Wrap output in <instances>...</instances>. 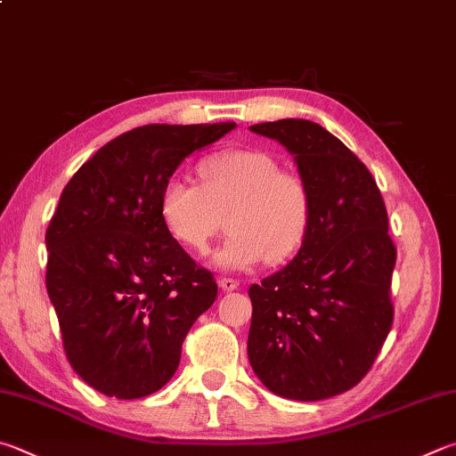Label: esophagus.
Returning <instances> with one entry per match:
<instances>
[{"mask_svg":"<svg viewBox=\"0 0 456 456\" xmlns=\"http://www.w3.org/2000/svg\"><path fill=\"white\" fill-rule=\"evenodd\" d=\"M219 287L223 289V291H235V289L239 287V281H235V279H231V277H221L219 279Z\"/></svg>","mask_w":456,"mask_h":456,"instance_id":"esophagus-1","label":"esophagus"}]
</instances>
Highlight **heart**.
I'll return each mask as SVG.
<instances>
[{
  "label": "heart",
  "instance_id": "obj_1",
  "mask_svg": "<svg viewBox=\"0 0 456 456\" xmlns=\"http://www.w3.org/2000/svg\"><path fill=\"white\" fill-rule=\"evenodd\" d=\"M201 183L173 175L161 189L159 213L169 233L203 253L227 213L229 237L211 263L247 271L265 259L283 261L299 249L311 221V195L295 173L263 149H229L200 165Z\"/></svg>",
  "mask_w": 456,
  "mask_h": 456
}]
</instances>
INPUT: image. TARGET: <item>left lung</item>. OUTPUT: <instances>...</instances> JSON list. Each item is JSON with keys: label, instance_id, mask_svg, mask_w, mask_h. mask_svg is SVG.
Instances as JSON below:
<instances>
[{"label": "left lung", "instance_id": "obj_1", "mask_svg": "<svg viewBox=\"0 0 456 456\" xmlns=\"http://www.w3.org/2000/svg\"><path fill=\"white\" fill-rule=\"evenodd\" d=\"M293 155L311 195L301 249L251 285L247 354L283 399L322 401L367 375L393 325L396 249L375 179L319 123L279 119L249 127Z\"/></svg>", "mask_w": 456, "mask_h": 456}]
</instances>
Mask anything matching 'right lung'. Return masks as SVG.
<instances>
[{
	"instance_id": "1",
	"label": "right lung",
	"mask_w": 456,
	"mask_h": 456,
	"mask_svg": "<svg viewBox=\"0 0 456 456\" xmlns=\"http://www.w3.org/2000/svg\"><path fill=\"white\" fill-rule=\"evenodd\" d=\"M235 127H137L65 185L45 233V285L69 365L95 391L115 399L159 391L189 329L215 303L217 283L171 237L159 197L185 157Z\"/></svg>"
}]
</instances>
